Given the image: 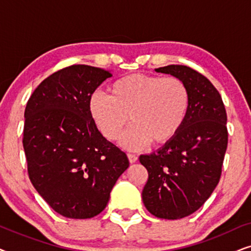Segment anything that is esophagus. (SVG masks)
<instances>
[{
  "instance_id": "1",
  "label": "esophagus",
  "mask_w": 251,
  "mask_h": 251,
  "mask_svg": "<svg viewBox=\"0 0 251 251\" xmlns=\"http://www.w3.org/2000/svg\"><path fill=\"white\" fill-rule=\"evenodd\" d=\"M128 159H129L130 163H135V162H137V160H138V156L135 155V154L128 153Z\"/></svg>"
}]
</instances>
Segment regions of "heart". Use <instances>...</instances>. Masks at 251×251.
<instances>
[{"instance_id": "1", "label": "heart", "mask_w": 251, "mask_h": 251, "mask_svg": "<svg viewBox=\"0 0 251 251\" xmlns=\"http://www.w3.org/2000/svg\"><path fill=\"white\" fill-rule=\"evenodd\" d=\"M108 95L95 92L88 101L89 114L111 142L120 139L130 120L132 126L122 144L130 150L159 147L179 135L191 107L187 84L177 76L133 73L116 78Z\"/></svg>"}]
</instances>
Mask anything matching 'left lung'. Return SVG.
<instances>
[{"label":"left lung","mask_w":251,"mask_h":251,"mask_svg":"<svg viewBox=\"0 0 251 251\" xmlns=\"http://www.w3.org/2000/svg\"><path fill=\"white\" fill-rule=\"evenodd\" d=\"M183 80L191 92L186 123L176 138L140 155L149 178L142 197L157 218L179 219L208 200L221 179L227 149V115L221 95L204 75L184 65L156 68Z\"/></svg>","instance_id":"8db88e82"}]
</instances>
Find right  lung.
I'll use <instances>...</instances> for the list:
<instances>
[{
    "label": "right lung",
    "mask_w": 251,
    "mask_h": 251,
    "mask_svg": "<svg viewBox=\"0 0 251 251\" xmlns=\"http://www.w3.org/2000/svg\"><path fill=\"white\" fill-rule=\"evenodd\" d=\"M111 76L102 68L71 65L41 82L27 101L23 146L28 177L64 217L100 214L129 167L126 154L102 137L89 114V98Z\"/></svg>",
    "instance_id": "obj_1"
}]
</instances>
